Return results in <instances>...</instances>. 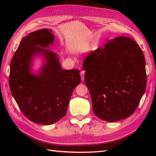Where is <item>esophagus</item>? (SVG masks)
I'll return each mask as SVG.
<instances>
[{
    "instance_id": "1",
    "label": "esophagus",
    "mask_w": 156,
    "mask_h": 156,
    "mask_svg": "<svg viewBox=\"0 0 156 156\" xmlns=\"http://www.w3.org/2000/svg\"><path fill=\"white\" fill-rule=\"evenodd\" d=\"M80 76H81V79H82V80L83 81V80H84V71H82V72H80Z\"/></svg>"
}]
</instances>
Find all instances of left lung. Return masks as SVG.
Instances as JSON below:
<instances>
[{
    "mask_svg": "<svg viewBox=\"0 0 156 156\" xmlns=\"http://www.w3.org/2000/svg\"><path fill=\"white\" fill-rule=\"evenodd\" d=\"M82 68L96 116L115 122L133 113L147 82L144 53L134 39L108 40L103 49L89 53Z\"/></svg>",
    "mask_w": 156,
    "mask_h": 156,
    "instance_id": "1",
    "label": "left lung"
}]
</instances>
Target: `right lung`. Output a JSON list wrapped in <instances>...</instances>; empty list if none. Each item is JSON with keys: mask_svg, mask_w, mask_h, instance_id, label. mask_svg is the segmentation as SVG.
<instances>
[{"mask_svg": "<svg viewBox=\"0 0 156 156\" xmlns=\"http://www.w3.org/2000/svg\"><path fill=\"white\" fill-rule=\"evenodd\" d=\"M54 41L51 29L31 33L22 39L10 66L9 87L19 108L32 122L46 125L64 117L72 92L81 82L80 70L62 69L58 55L42 48ZM39 55L44 64L34 74L32 61Z\"/></svg>", "mask_w": 156, "mask_h": 156, "instance_id": "add662e5", "label": "right lung"}]
</instances>
